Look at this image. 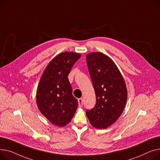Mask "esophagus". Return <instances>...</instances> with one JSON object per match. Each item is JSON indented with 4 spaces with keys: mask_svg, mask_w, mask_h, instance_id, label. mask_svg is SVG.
I'll list each match as a JSON object with an SVG mask.
<instances>
[{
    "mask_svg": "<svg viewBox=\"0 0 160 160\" xmlns=\"http://www.w3.org/2000/svg\"><path fill=\"white\" fill-rule=\"evenodd\" d=\"M78 102H79V107H82V98H79L78 99Z\"/></svg>",
    "mask_w": 160,
    "mask_h": 160,
    "instance_id": "esophagus-1",
    "label": "esophagus"
}]
</instances>
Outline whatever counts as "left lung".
Listing matches in <instances>:
<instances>
[{
	"label": "left lung",
	"mask_w": 160,
	"mask_h": 160,
	"mask_svg": "<svg viewBox=\"0 0 160 160\" xmlns=\"http://www.w3.org/2000/svg\"><path fill=\"white\" fill-rule=\"evenodd\" d=\"M86 59L96 98L95 107L87 110L86 114L93 127L106 128L115 123L125 108L126 84L116 64L105 54L92 52Z\"/></svg>",
	"instance_id": "obj_1"
}]
</instances>
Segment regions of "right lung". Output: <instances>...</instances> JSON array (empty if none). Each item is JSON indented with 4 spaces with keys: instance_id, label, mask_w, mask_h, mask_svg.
<instances>
[{
    "instance_id": "1",
    "label": "right lung",
    "mask_w": 160,
    "mask_h": 160,
    "mask_svg": "<svg viewBox=\"0 0 160 160\" xmlns=\"http://www.w3.org/2000/svg\"><path fill=\"white\" fill-rule=\"evenodd\" d=\"M81 54L64 52L54 58L45 68L37 89L36 101L41 114L56 126L68 124L78 107L72 95L68 76Z\"/></svg>"
}]
</instances>
